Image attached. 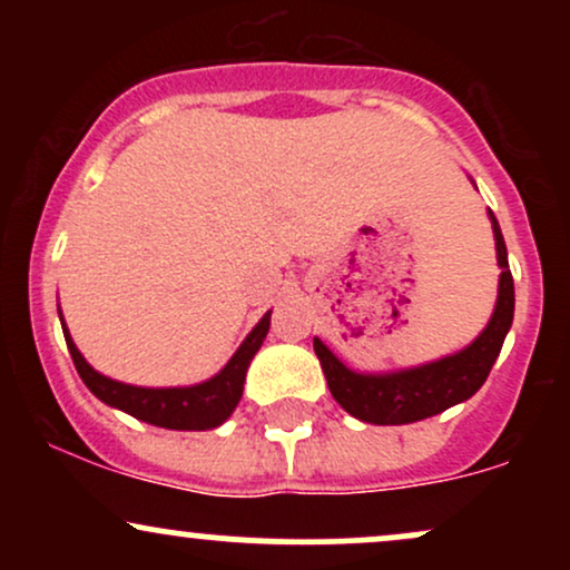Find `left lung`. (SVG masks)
I'll list each match as a JSON object with an SVG mask.
<instances>
[{
    "label": "left lung",
    "mask_w": 570,
    "mask_h": 570,
    "mask_svg": "<svg viewBox=\"0 0 570 570\" xmlns=\"http://www.w3.org/2000/svg\"><path fill=\"white\" fill-rule=\"evenodd\" d=\"M490 222H493L495 252H499L501 265L499 303L485 332L469 348L440 362L423 364V367L394 372V375H362L345 367L322 340H313V351L322 362L326 385L345 412L364 423L402 426V423H415L444 412L458 402H466L488 381L514 318V281L509 271L507 244H503L493 212H490Z\"/></svg>",
    "instance_id": "1"
}]
</instances>
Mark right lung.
Wrapping results in <instances>:
<instances>
[{
	"instance_id": "add662e5",
	"label": "right lung",
	"mask_w": 570,
	"mask_h": 570,
	"mask_svg": "<svg viewBox=\"0 0 570 570\" xmlns=\"http://www.w3.org/2000/svg\"><path fill=\"white\" fill-rule=\"evenodd\" d=\"M271 330V313H265L263 322L252 330V335L244 340L235 356L227 362V367L214 375L212 381L200 385H189V389H139V385L117 383L112 377H104L90 367L71 343L67 326H63V337H67L71 362L80 372L82 383L88 385L94 394L107 402L109 407H117L128 415L139 417L144 423H153L160 429L176 431H206L217 429L230 417V412L244 394L246 370L252 364L254 353L259 351L263 340Z\"/></svg>"
}]
</instances>
